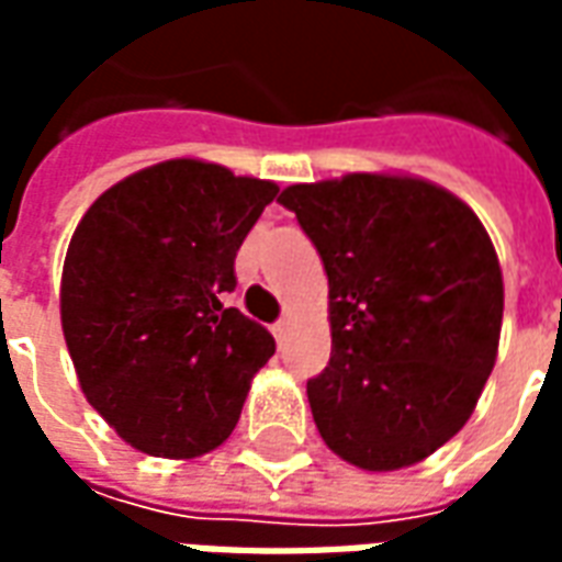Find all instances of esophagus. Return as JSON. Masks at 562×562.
I'll return each mask as SVG.
<instances>
[{"instance_id":"obj_1","label":"esophagus","mask_w":562,"mask_h":562,"mask_svg":"<svg viewBox=\"0 0 562 562\" xmlns=\"http://www.w3.org/2000/svg\"><path fill=\"white\" fill-rule=\"evenodd\" d=\"M270 330H273L277 342H285V337H289V318H280V322H277Z\"/></svg>"}]
</instances>
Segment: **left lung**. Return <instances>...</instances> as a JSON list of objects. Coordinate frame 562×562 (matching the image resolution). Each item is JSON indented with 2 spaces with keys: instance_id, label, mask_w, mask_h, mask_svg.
<instances>
[{
  "instance_id": "obj_1",
  "label": "left lung",
  "mask_w": 562,
  "mask_h": 562,
  "mask_svg": "<svg viewBox=\"0 0 562 562\" xmlns=\"http://www.w3.org/2000/svg\"><path fill=\"white\" fill-rule=\"evenodd\" d=\"M328 273L330 361L306 382L325 446L413 467L467 424L496 361L503 270L479 216L397 173L282 189Z\"/></svg>"
}]
</instances>
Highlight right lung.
I'll return each mask as SVG.
<instances>
[{
	"instance_id": "1",
	"label": "right lung",
	"mask_w": 562,
	"mask_h": 562,
	"mask_svg": "<svg viewBox=\"0 0 562 562\" xmlns=\"http://www.w3.org/2000/svg\"><path fill=\"white\" fill-rule=\"evenodd\" d=\"M280 186L171 159L95 198L68 244L63 334L92 409L153 458L232 436L273 337L240 310L234 258Z\"/></svg>"
}]
</instances>
